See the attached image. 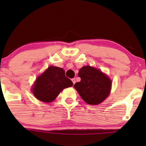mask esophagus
Here are the masks:
<instances>
[{
    "label": "esophagus",
    "mask_w": 146,
    "mask_h": 146,
    "mask_svg": "<svg viewBox=\"0 0 146 146\" xmlns=\"http://www.w3.org/2000/svg\"><path fill=\"white\" fill-rule=\"evenodd\" d=\"M71 80H72V82H73V84H75V82H76V81H75V78H73Z\"/></svg>",
    "instance_id": "obj_1"
}]
</instances>
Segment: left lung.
I'll list each match as a JSON object with an SVG mask.
<instances>
[{
  "mask_svg": "<svg viewBox=\"0 0 146 146\" xmlns=\"http://www.w3.org/2000/svg\"><path fill=\"white\" fill-rule=\"evenodd\" d=\"M80 82L74 84L81 98L90 105H98L106 99L111 90V80L101 71L90 66H84L79 71Z\"/></svg>",
  "mask_w": 146,
  "mask_h": 146,
  "instance_id": "1",
  "label": "left lung"
}]
</instances>
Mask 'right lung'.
Wrapping results in <instances>:
<instances>
[{
    "label": "right lung",
    "mask_w": 146,
    "mask_h": 146,
    "mask_svg": "<svg viewBox=\"0 0 146 146\" xmlns=\"http://www.w3.org/2000/svg\"><path fill=\"white\" fill-rule=\"evenodd\" d=\"M62 68L51 66L38 77L32 88L34 96L43 102H51L64 88L73 86Z\"/></svg>",
    "instance_id": "add662e5"
}]
</instances>
